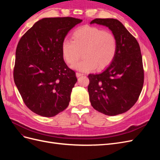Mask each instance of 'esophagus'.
<instances>
[{
  "mask_svg": "<svg viewBox=\"0 0 160 160\" xmlns=\"http://www.w3.org/2000/svg\"><path fill=\"white\" fill-rule=\"evenodd\" d=\"M83 73H80V72H76V76L77 77H80V76H81V75H83Z\"/></svg>",
  "mask_w": 160,
  "mask_h": 160,
  "instance_id": "34e87169",
  "label": "esophagus"
}]
</instances>
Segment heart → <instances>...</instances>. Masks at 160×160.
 <instances>
[{
  "instance_id": "obj_1",
  "label": "heart",
  "mask_w": 160,
  "mask_h": 160,
  "mask_svg": "<svg viewBox=\"0 0 160 160\" xmlns=\"http://www.w3.org/2000/svg\"><path fill=\"white\" fill-rule=\"evenodd\" d=\"M72 41L65 40L61 50L67 64L73 65L83 53V59L72 68L83 72L103 70L115 59L118 51L117 38L112 32L102 28L83 26L72 34Z\"/></svg>"
}]
</instances>
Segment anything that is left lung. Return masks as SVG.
I'll use <instances>...</instances> for the list:
<instances>
[{"mask_svg": "<svg viewBox=\"0 0 160 160\" xmlns=\"http://www.w3.org/2000/svg\"><path fill=\"white\" fill-rule=\"evenodd\" d=\"M90 23L108 27L118 41L117 53L108 68L101 73L88 75L91 104L105 115L123 113L137 102L143 88L144 71L139 45L117 19L95 18Z\"/></svg>", "mask_w": 160, "mask_h": 160, "instance_id": "obj_1", "label": "left lung"}]
</instances>
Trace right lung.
Listing matches in <instances>:
<instances>
[{
	"mask_svg": "<svg viewBox=\"0 0 160 160\" xmlns=\"http://www.w3.org/2000/svg\"><path fill=\"white\" fill-rule=\"evenodd\" d=\"M81 19L44 18L21 38L16 49L14 81L27 107L42 117H53L68 107L75 72L64 61L61 46Z\"/></svg>",
	"mask_w": 160,
	"mask_h": 160,
	"instance_id": "1",
	"label": "right lung"
}]
</instances>
